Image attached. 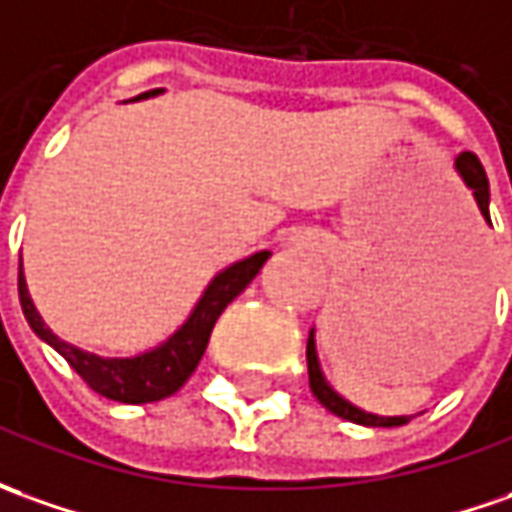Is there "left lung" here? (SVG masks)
Returning a JSON list of instances; mask_svg holds the SVG:
<instances>
[{"label": "left lung", "mask_w": 512, "mask_h": 512, "mask_svg": "<svg viewBox=\"0 0 512 512\" xmlns=\"http://www.w3.org/2000/svg\"><path fill=\"white\" fill-rule=\"evenodd\" d=\"M454 168L462 176V182L468 184V190L474 193L476 198V207L479 212L485 215V221H490V187H488V176H485V168H482V162L476 159L471 151H462L457 159H454ZM308 381H311V392L316 395V401L322 403L328 412L333 415H339L342 420H350V423H361V426H384V429H392V426H403V423H409V417H381L373 415V412H364V409H358L350 401H344L342 395L336 392V389L330 387L328 381H325V375H322V367H319V356H316V339H314V330H311V336H308Z\"/></svg>", "instance_id": "obj_1"}]
</instances>
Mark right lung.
Listing matches in <instances>:
<instances>
[{
	"instance_id": "obj_1",
	"label": "right lung",
	"mask_w": 512,
	"mask_h": 512,
	"mask_svg": "<svg viewBox=\"0 0 512 512\" xmlns=\"http://www.w3.org/2000/svg\"><path fill=\"white\" fill-rule=\"evenodd\" d=\"M159 92L162 89H151V92L139 95L137 100L154 97ZM269 255L271 252H255V255L243 257L238 263L227 266L224 271H218L210 280V285L204 288L193 314L184 319L182 328L154 350H145V353L131 358L95 356V353H86L81 347L58 339L44 325V319H41L36 305L30 300L22 266H19V302H22L27 325L33 328L38 339L50 344L55 353H61L66 358V364L81 375L97 395L120 403H154L184 387V381L193 375L198 361L204 356V350H207V342H210V333L215 328V322H218V316L224 314L229 302L255 280V274L263 269Z\"/></svg>"
}]
</instances>
